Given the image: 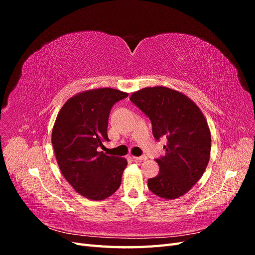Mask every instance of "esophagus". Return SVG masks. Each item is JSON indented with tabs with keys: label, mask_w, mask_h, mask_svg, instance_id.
<instances>
[{
	"label": "esophagus",
	"mask_w": 255,
	"mask_h": 255,
	"mask_svg": "<svg viewBox=\"0 0 255 255\" xmlns=\"http://www.w3.org/2000/svg\"><path fill=\"white\" fill-rule=\"evenodd\" d=\"M133 158L135 160H137V161H144V160L148 159V157H146L145 155H142V156H133Z\"/></svg>",
	"instance_id": "esophagus-1"
}]
</instances>
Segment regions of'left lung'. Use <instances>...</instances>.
I'll return each mask as SVG.
<instances>
[{
	"instance_id": "left-lung-1",
	"label": "left lung",
	"mask_w": 255,
	"mask_h": 255,
	"mask_svg": "<svg viewBox=\"0 0 255 255\" xmlns=\"http://www.w3.org/2000/svg\"><path fill=\"white\" fill-rule=\"evenodd\" d=\"M129 100L150 118L155 139L167 138L149 189L166 200L180 198L201 179L210 160L211 130L203 113L187 96L164 86L142 88Z\"/></svg>"
}]
</instances>
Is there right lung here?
Instances as JSON below:
<instances>
[{
	"label": "right lung",
	"mask_w": 255,
	"mask_h": 255,
	"mask_svg": "<svg viewBox=\"0 0 255 255\" xmlns=\"http://www.w3.org/2000/svg\"><path fill=\"white\" fill-rule=\"evenodd\" d=\"M113 88L80 92L61 107L52 130V144L61 173L76 192L100 201L115 194L128 161L99 152L109 141L107 126L113 105L128 97Z\"/></svg>",
	"instance_id": "1"
}]
</instances>
